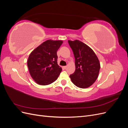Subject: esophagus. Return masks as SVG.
Returning <instances> with one entry per match:
<instances>
[{
    "mask_svg": "<svg viewBox=\"0 0 128 128\" xmlns=\"http://www.w3.org/2000/svg\"><path fill=\"white\" fill-rule=\"evenodd\" d=\"M63 67H64V69H66V68H67V66H64Z\"/></svg>",
    "mask_w": 128,
    "mask_h": 128,
    "instance_id": "34e87169",
    "label": "esophagus"
}]
</instances>
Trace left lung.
<instances>
[{
  "label": "left lung",
  "instance_id": "left-lung-1",
  "mask_svg": "<svg viewBox=\"0 0 128 128\" xmlns=\"http://www.w3.org/2000/svg\"><path fill=\"white\" fill-rule=\"evenodd\" d=\"M68 43L75 59V71L70 76L72 82L77 87L87 88L97 79L100 68L98 57L93 50L78 40Z\"/></svg>",
  "mask_w": 128,
  "mask_h": 128
}]
</instances>
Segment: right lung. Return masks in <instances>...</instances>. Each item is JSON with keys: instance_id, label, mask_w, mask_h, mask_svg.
<instances>
[{"instance_id": "obj_1", "label": "right lung", "mask_w": 128, "mask_h": 128, "mask_svg": "<svg viewBox=\"0 0 128 128\" xmlns=\"http://www.w3.org/2000/svg\"><path fill=\"white\" fill-rule=\"evenodd\" d=\"M62 42L47 40L30 53L27 65L31 76L37 84L47 86L59 77L62 68L58 64L56 52Z\"/></svg>"}]
</instances>
